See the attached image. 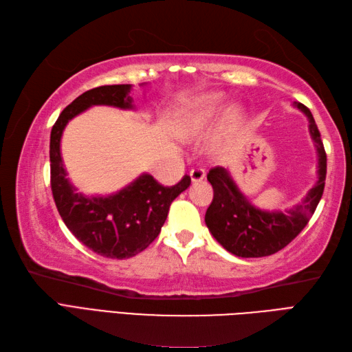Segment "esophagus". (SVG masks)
Wrapping results in <instances>:
<instances>
[{"instance_id":"1","label":"esophagus","mask_w":352,"mask_h":352,"mask_svg":"<svg viewBox=\"0 0 352 352\" xmlns=\"http://www.w3.org/2000/svg\"><path fill=\"white\" fill-rule=\"evenodd\" d=\"M205 176H206V173H205V170H203V168H192L190 171V177H191L192 182H200V181H203V179H205Z\"/></svg>"}]
</instances>
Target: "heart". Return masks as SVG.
Instances as JSON below:
<instances>
[{
    "instance_id": "b5f03b06",
    "label": "heart",
    "mask_w": 352,
    "mask_h": 352,
    "mask_svg": "<svg viewBox=\"0 0 352 352\" xmlns=\"http://www.w3.org/2000/svg\"><path fill=\"white\" fill-rule=\"evenodd\" d=\"M218 105H220V96L218 95H210V96L203 98L196 105V111H194V117H192L194 124H199L203 120H206L208 117L212 116L218 108ZM239 116H241L239 108L233 107L232 110H229V117L232 120L239 119Z\"/></svg>"
}]
</instances>
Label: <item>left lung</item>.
Wrapping results in <instances>:
<instances>
[{"label": "left lung", "mask_w": 352, "mask_h": 352, "mask_svg": "<svg viewBox=\"0 0 352 352\" xmlns=\"http://www.w3.org/2000/svg\"><path fill=\"white\" fill-rule=\"evenodd\" d=\"M295 107L307 116L310 137L318 152V181L300 205L287 210H262L239 191L228 168L214 167L208 173L214 199L205 223L212 236L238 257H263L280 252L306 228L322 197L327 155L321 134L309 108L300 102H295Z\"/></svg>", "instance_id": "left-lung-1"}]
</instances>
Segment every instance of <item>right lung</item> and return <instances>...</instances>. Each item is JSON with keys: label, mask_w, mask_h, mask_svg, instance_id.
Listing matches in <instances>:
<instances>
[{"label": "right lung", "mask_w": 352, "mask_h": 352, "mask_svg": "<svg viewBox=\"0 0 352 352\" xmlns=\"http://www.w3.org/2000/svg\"><path fill=\"white\" fill-rule=\"evenodd\" d=\"M129 91L131 84L100 85L85 91L61 111L51 131V190L58 214L78 241L110 259H128L149 247L167 220L171 201L191 184L185 175L176 185L164 186L143 173L111 196L87 197L69 182L60 153L66 124L93 105L131 110L134 105Z\"/></svg>", "instance_id": "obj_1"}]
</instances>
